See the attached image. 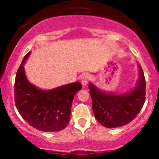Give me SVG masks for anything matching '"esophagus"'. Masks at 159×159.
Masks as SVG:
<instances>
[{"label": "esophagus", "instance_id": "esophagus-1", "mask_svg": "<svg viewBox=\"0 0 159 159\" xmlns=\"http://www.w3.org/2000/svg\"><path fill=\"white\" fill-rule=\"evenodd\" d=\"M90 75L87 73H84L81 76V84L82 85H83V87H86V86H87L89 80H90Z\"/></svg>", "mask_w": 159, "mask_h": 159}]
</instances>
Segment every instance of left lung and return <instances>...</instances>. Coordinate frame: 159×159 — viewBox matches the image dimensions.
I'll return each instance as SVG.
<instances>
[{"label": "left lung", "instance_id": "1", "mask_svg": "<svg viewBox=\"0 0 159 159\" xmlns=\"http://www.w3.org/2000/svg\"><path fill=\"white\" fill-rule=\"evenodd\" d=\"M138 66L139 78L136 87L130 92L108 93L101 91L93 83L89 84L93 114L103 126H123L132 121L139 114L146 98V81L143 69L140 64Z\"/></svg>", "mask_w": 159, "mask_h": 159}]
</instances>
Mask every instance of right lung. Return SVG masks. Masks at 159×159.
Segmentation results:
<instances>
[{
  "label": "right lung",
  "mask_w": 159,
  "mask_h": 159,
  "mask_svg": "<svg viewBox=\"0 0 159 159\" xmlns=\"http://www.w3.org/2000/svg\"><path fill=\"white\" fill-rule=\"evenodd\" d=\"M25 56L15 80V102L20 115L30 125L43 132L64 129L70 120L75 95L81 90L78 81L50 90H43L28 81L24 64L30 56Z\"/></svg>",
  "instance_id": "1"
}]
</instances>
